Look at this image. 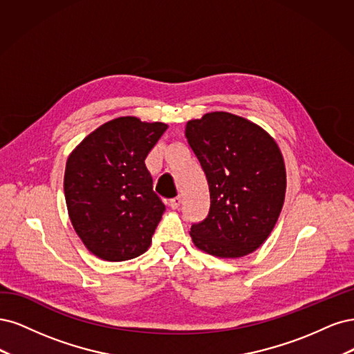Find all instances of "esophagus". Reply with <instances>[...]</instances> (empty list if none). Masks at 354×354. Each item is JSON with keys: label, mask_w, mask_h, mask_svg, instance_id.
I'll return each mask as SVG.
<instances>
[{"label": "esophagus", "mask_w": 354, "mask_h": 354, "mask_svg": "<svg viewBox=\"0 0 354 354\" xmlns=\"http://www.w3.org/2000/svg\"><path fill=\"white\" fill-rule=\"evenodd\" d=\"M169 206L172 207L174 210H176L179 206H180V197H175L169 201Z\"/></svg>", "instance_id": "34e87169"}]
</instances>
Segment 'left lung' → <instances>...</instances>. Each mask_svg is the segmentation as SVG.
Instances as JSON below:
<instances>
[{
    "instance_id": "1",
    "label": "left lung",
    "mask_w": 354,
    "mask_h": 354,
    "mask_svg": "<svg viewBox=\"0 0 354 354\" xmlns=\"http://www.w3.org/2000/svg\"><path fill=\"white\" fill-rule=\"evenodd\" d=\"M185 136L210 191L207 218L191 226L194 245L221 259L256 252L275 227L287 189L277 141L257 123L227 111L188 120Z\"/></svg>"
}]
</instances>
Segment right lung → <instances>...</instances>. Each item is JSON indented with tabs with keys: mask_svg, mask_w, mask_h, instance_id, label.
<instances>
[{
	"mask_svg": "<svg viewBox=\"0 0 354 354\" xmlns=\"http://www.w3.org/2000/svg\"><path fill=\"white\" fill-rule=\"evenodd\" d=\"M167 129L162 122L122 116L102 123L67 157L64 197L71 222L98 259L145 253L165 204L144 160Z\"/></svg>",
	"mask_w": 354,
	"mask_h": 354,
	"instance_id": "right-lung-1",
	"label": "right lung"
}]
</instances>
